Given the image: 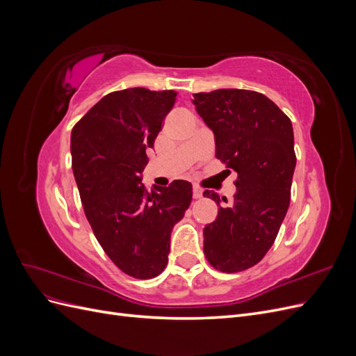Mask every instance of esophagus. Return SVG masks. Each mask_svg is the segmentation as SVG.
Returning a JSON list of instances; mask_svg holds the SVG:
<instances>
[{
  "mask_svg": "<svg viewBox=\"0 0 356 356\" xmlns=\"http://www.w3.org/2000/svg\"><path fill=\"white\" fill-rule=\"evenodd\" d=\"M202 196H203V190H202L200 187H197V186L193 187V197H195V199H200Z\"/></svg>",
  "mask_w": 356,
  "mask_h": 356,
  "instance_id": "obj_1",
  "label": "esophagus"
}]
</instances>
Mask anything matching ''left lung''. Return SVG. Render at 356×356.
Listing matches in <instances>:
<instances>
[{"label": "left lung", "instance_id": "1", "mask_svg": "<svg viewBox=\"0 0 356 356\" xmlns=\"http://www.w3.org/2000/svg\"><path fill=\"white\" fill-rule=\"evenodd\" d=\"M193 96L213 132L215 156L238 174L227 207L215 191L203 193L220 207L217 218L203 229V251L217 270L242 272L261 261L286 215L297 160L293 124L258 92L218 89Z\"/></svg>", "mask_w": 356, "mask_h": 356}]
</instances>
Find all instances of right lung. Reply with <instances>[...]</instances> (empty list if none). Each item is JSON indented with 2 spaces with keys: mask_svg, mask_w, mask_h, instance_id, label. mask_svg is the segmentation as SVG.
<instances>
[{
  "mask_svg": "<svg viewBox=\"0 0 356 356\" xmlns=\"http://www.w3.org/2000/svg\"><path fill=\"white\" fill-rule=\"evenodd\" d=\"M174 90L134 88L108 93L71 132L72 172L83 209L105 254L129 276L165 270L170 233L188 209L193 188L143 184L147 149L177 101Z\"/></svg>",
  "mask_w": 356,
  "mask_h": 356,
  "instance_id": "right-lung-1",
  "label": "right lung"
}]
</instances>
